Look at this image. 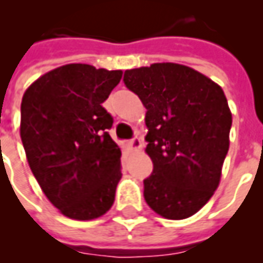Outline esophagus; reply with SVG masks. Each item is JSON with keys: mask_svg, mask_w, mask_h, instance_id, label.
I'll return each instance as SVG.
<instances>
[{"mask_svg": "<svg viewBox=\"0 0 263 263\" xmlns=\"http://www.w3.org/2000/svg\"><path fill=\"white\" fill-rule=\"evenodd\" d=\"M142 146V141L139 139V138H134L131 141H128V148L131 149V151H137V149H141Z\"/></svg>", "mask_w": 263, "mask_h": 263, "instance_id": "esophagus-1", "label": "esophagus"}]
</instances>
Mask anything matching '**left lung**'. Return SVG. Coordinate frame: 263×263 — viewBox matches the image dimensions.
I'll use <instances>...</instances> for the list:
<instances>
[{
    "mask_svg": "<svg viewBox=\"0 0 263 263\" xmlns=\"http://www.w3.org/2000/svg\"><path fill=\"white\" fill-rule=\"evenodd\" d=\"M125 86L146 108V154L154 172L143 197L167 220L196 214L218 187L232 115L217 83L177 63L125 70Z\"/></svg>",
    "mask_w": 263,
    "mask_h": 263,
    "instance_id": "8db88e82",
    "label": "left lung"
}]
</instances>
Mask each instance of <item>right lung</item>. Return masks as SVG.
Segmentation results:
<instances>
[{"instance_id":"obj_1","label":"right lung","mask_w":263,"mask_h":263,"mask_svg":"<svg viewBox=\"0 0 263 263\" xmlns=\"http://www.w3.org/2000/svg\"><path fill=\"white\" fill-rule=\"evenodd\" d=\"M121 70L71 63L28 87L21 104V139L45 196L73 220H94L115 200L121 149L103 107Z\"/></svg>"}]
</instances>
